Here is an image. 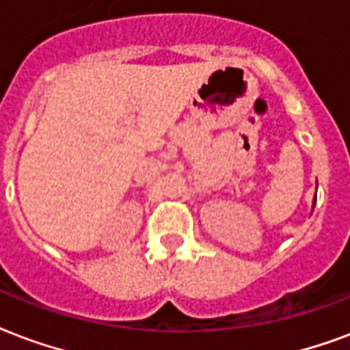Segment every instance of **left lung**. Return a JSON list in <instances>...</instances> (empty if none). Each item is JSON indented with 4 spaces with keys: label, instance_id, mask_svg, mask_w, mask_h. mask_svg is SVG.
I'll return each mask as SVG.
<instances>
[{
    "label": "left lung",
    "instance_id": "left-lung-1",
    "mask_svg": "<svg viewBox=\"0 0 350 350\" xmlns=\"http://www.w3.org/2000/svg\"><path fill=\"white\" fill-rule=\"evenodd\" d=\"M314 205H316V198H314Z\"/></svg>",
    "mask_w": 350,
    "mask_h": 350
}]
</instances>
